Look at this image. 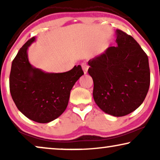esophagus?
I'll list each match as a JSON object with an SVG mask.
<instances>
[{
	"mask_svg": "<svg viewBox=\"0 0 160 160\" xmlns=\"http://www.w3.org/2000/svg\"><path fill=\"white\" fill-rule=\"evenodd\" d=\"M82 70L84 71V73L86 74L87 73V71H88V65H87L86 63H82Z\"/></svg>",
	"mask_w": 160,
	"mask_h": 160,
	"instance_id": "1",
	"label": "esophagus"
}]
</instances>
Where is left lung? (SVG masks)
Instances as JSON below:
<instances>
[{
	"label": "left lung",
	"instance_id": "1",
	"mask_svg": "<svg viewBox=\"0 0 160 160\" xmlns=\"http://www.w3.org/2000/svg\"><path fill=\"white\" fill-rule=\"evenodd\" d=\"M117 47L89 60L93 98L105 113L123 117L143 103L150 85L148 56L132 36L116 30Z\"/></svg>",
	"mask_w": 160,
	"mask_h": 160
}]
</instances>
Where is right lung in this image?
Segmentation results:
<instances>
[{
  "label": "right lung",
  "mask_w": 160,
  "mask_h": 160,
  "mask_svg": "<svg viewBox=\"0 0 160 160\" xmlns=\"http://www.w3.org/2000/svg\"><path fill=\"white\" fill-rule=\"evenodd\" d=\"M35 41V37L28 40L12 61L10 92L17 108L26 117L48 123L64 112L71 90L84 72L79 65L64 73H47L33 67L28 60V49Z\"/></svg>",
  "instance_id": "1"
}]
</instances>
